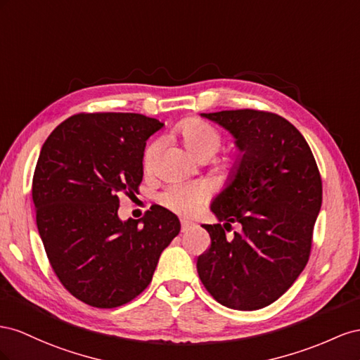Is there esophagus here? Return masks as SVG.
<instances>
[{"label":"esophagus","mask_w":360,"mask_h":360,"mask_svg":"<svg viewBox=\"0 0 360 360\" xmlns=\"http://www.w3.org/2000/svg\"><path fill=\"white\" fill-rule=\"evenodd\" d=\"M194 224L193 221H188V220H181V231L182 232H188V231H191L193 228H194Z\"/></svg>","instance_id":"obj_1"}]
</instances>
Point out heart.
I'll list each match as a JSON object with an SVG mask.
<instances>
[{
    "mask_svg": "<svg viewBox=\"0 0 360 360\" xmlns=\"http://www.w3.org/2000/svg\"><path fill=\"white\" fill-rule=\"evenodd\" d=\"M176 132L184 146L198 160L211 158L220 149L223 141L217 128L196 117L182 120L176 128ZM160 150L161 140L152 139L146 145L145 150H143V167H145V170H152V167L155 166ZM221 166L224 172L229 173L235 169V161L232 158H224ZM205 199H207V193L199 186H191V184H174V186H170L164 191L160 198L164 207L181 215L196 214Z\"/></svg>",
    "mask_w": 360,
    "mask_h": 360,
    "instance_id": "b5f03b06",
    "label": "heart"
}]
</instances>
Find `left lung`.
Masks as SVG:
<instances>
[{
	"label": "left lung",
	"mask_w": 360,
	"mask_h": 360,
	"mask_svg": "<svg viewBox=\"0 0 360 360\" xmlns=\"http://www.w3.org/2000/svg\"><path fill=\"white\" fill-rule=\"evenodd\" d=\"M235 139L241 155L202 224L210 249L198 258L207 291L231 309L256 311L288 291L309 261L323 182L312 150L292 123L259 110L202 112ZM243 231L226 239L224 229Z\"/></svg>",
	"instance_id": "8db88e82"
}]
</instances>
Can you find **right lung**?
Instances as JSON below:
<instances>
[{
  "mask_svg": "<svg viewBox=\"0 0 360 360\" xmlns=\"http://www.w3.org/2000/svg\"><path fill=\"white\" fill-rule=\"evenodd\" d=\"M162 125L137 112H79L40 150L32 190L39 235L61 285L86 304L134 300L181 231L160 205L140 220L117 215L123 194L139 193L146 140Z\"/></svg>",
  "mask_w": 360,
  "mask_h": 360,
  "instance_id": "1",
  "label": "right lung"
}]
</instances>
